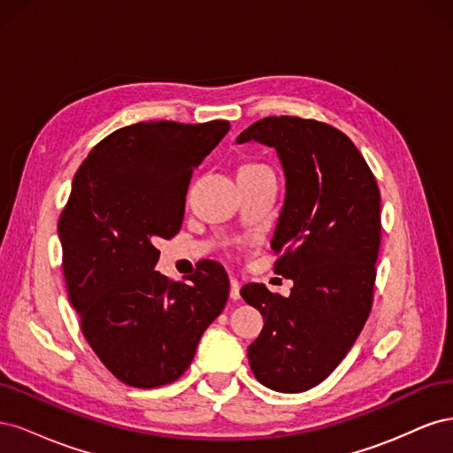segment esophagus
<instances>
[{"label":"esophagus","mask_w":453,"mask_h":453,"mask_svg":"<svg viewBox=\"0 0 453 453\" xmlns=\"http://www.w3.org/2000/svg\"><path fill=\"white\" fill-rule=\"evenodd\" d=\"M230 298L232 300H240V281L232 278L230 280Z\"/></svg>","instance_id":"1"}]
</instances>
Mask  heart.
<instances>
[{
    "instance_id": "1",
    "label": "heart",
    "mask_w": 453,
    "mask_h": 453,
    "mask_svg": "<svg viewBox=\"0 0 453 453\" xmlns=\"http://www.w3.org/2000/svg\"><path fill=\"white\" fill-rule=\"evenodd\" d=\"M243 168H257V166H243Z\"/></svg>"
}]
</instances>
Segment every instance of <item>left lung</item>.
I'll list each match as a JSON object with an SVG mask.
<instances>
[{
    "label": "left lung",
    "mask_w": 453,
    "mask_h": 453,
    "mask_svg": "<svg viewBox=\"0 0 453 453\" xmlns=\"http://www.w3.org/2000/svg\"><path fill=\"white\" fill-rule=\"evenodd\" d=\"M238 143L276 149L285 202L272 238L273 272L293 280L289 296L248 283L240 295L265 318L248 348L263 386L308 391L346 357L372 308L380 251V190L359 149L325 122L266 117Z\"/></svg>",
    "instance_id": "8db88e82"
}]
</instances>
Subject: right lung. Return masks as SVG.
<instances>
[{"label":"right lung","mask_w":453,"mask_h":453,"mask_svg":"<svg viewBox=\"0 0 453 453\" xmlns=\"http://www.w3.org/2000/svg\"><path fill=\"white\" fill-rule=\"evenodd\" d=\"M228 130V120L138 122L109 134L73 177L58 221L67 295L90 348L127 386L180 378L228 300L215 260L187 283L155 270V242L180 232L190 175Z\"/></svg>","instance_id":"1"}]
</instances>
